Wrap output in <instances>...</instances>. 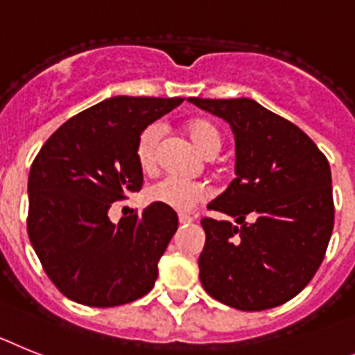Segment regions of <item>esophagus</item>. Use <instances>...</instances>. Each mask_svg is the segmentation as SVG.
Returning a JSON list of instances; mask_svg holds the SVG:
<instances>
[{
  "mask_svg": "<svg viewBox=\"0 0 355 355\" xmlns=\"http://www.w3.org/2000/svg\"><path fill=\"white\" fill-rule=\"evenodd\" d=\"M178 223L189 225V223H193V218H191V216H186V214H180L178 216Z\"/></svg>",
  "mask_w": 355,
  "mask_h": 355,
  "instance_id": "esophagus-1",
  "label": "esophagus"
}]
</instances>
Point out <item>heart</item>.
I'll list each match as a JSON object with an SVG mask.
<instances>
[{
	"instance_id": "obj_1",
	"label": "heart",
	"mask_w": 355,
	"mask_h": 355,
	"mask_svg": "<svg viewBox=\"0 0 355 355\" xmlns=\"http://www.w3.org/2000/svg\"><path fill=\"white\" fill-rule=\"evenodd\" d=\"M186 132L191 143L203 157L212 159L220 153L223 146L220 128L207 119H193L186 125ZM160 128L157 125L146 126L137 137L135 160L144 175H153L159 164ZM150 202L173 209L177 212H189L207 200V187L200 182H186L178 178H162L146 191Z\"/></svg>"
}]
</instances>
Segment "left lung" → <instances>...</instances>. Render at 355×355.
I'll return each instance as SVG.
<instances>
[{"label": "left lung", "instance_id": "1", "mask_svg": "<svg viewBox=\"0 0 355 355\" xmlns=\"http://www.w3.org/2000/svg\"><path fill=\"white\" fill-rule=\"evenodd\" d=\"M189 101L225 119L236 137V178L207 207L237 225L202 220V286L234 309L282 306L309 284L331 239L329 160L297 125L250 98Z\"/></svg>", "mask_w": 355, "mask_h": 355}]
</instances>
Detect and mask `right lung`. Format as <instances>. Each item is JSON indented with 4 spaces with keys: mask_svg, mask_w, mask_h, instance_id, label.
<instances>
[{
    "mask_svg": "<svg viewBox=\"0 0 355 355\" xmlns=\"http://www.w3.org/2000/svg\"><path fill=\"white\" fill-rule=\"evenodd\" d=\"M182 98L114 96L67 119L37 153L28 177V236L58 291L89 307L144 297L178 229L159 203L112 223L109 209L143 187L135 144Z\"/></svg>",
    "mask_w": 355,
    "mask_h": 355,
    "instance_id": "1",
    "label": "right lung"
}]
</instances>
